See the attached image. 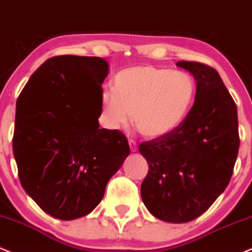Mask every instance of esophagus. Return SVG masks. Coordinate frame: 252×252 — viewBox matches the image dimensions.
I'll return each mask as SVG.
<instances>
[{
	"label": "esophagus",
	"mask_w": 252,
	"mask_h": 252,
	"mask_svg": "<svg viewBox=\"0 0 252 252\" xmlns=\"http://www.w3.org/2000/svg\"><path fill=\"white\" fill-rule=\"evenodd\" d=\"M128 144H129V150H131V152H137L138 145L134 140H133V139H129Z\"/></svg>",
	"instance_id": "obj_1"
}]
</instances>
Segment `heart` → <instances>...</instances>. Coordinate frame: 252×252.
I'll return each mask as SVG.
<instances>
[{
    "label": "heart",
    "instance_id": "heart-1",
    "mask_svg": "<svg viewBox=\"0 0 252 252\" xmlns=\"http://www.w3.org/2000/svg\"><path fill=\"white\" fill-rule=\"evenodd\" d=\"M196 95L189 73L153 66L126 68L115 75L112 91L101 94V119L111 129L127 125L129 114L141 134L157 138L184 123Z\"/></svg>",
    "mask_w": 252,
    "mask_h": 252
}]
</instances>
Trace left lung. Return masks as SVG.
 Listing matches in <instances>:
<instances>
[{"instance_id": "1", "label": "left lung", "mask_w": 252, "mask_h": 252, "mask_svg": "<svg viewBox=\"0 0 252 252\" xmlns=\"http://www.w3.org/2000/svg\"><path fill=\"white\" fill-rule=\"evenodd\" d=\"M197 84L184 123L168 134L139 145L149 173L141 184L147 210L167 223L196 220L223 193L239 149L237 107L214 68L179 61Z\"/></svg>"}]
</instances>
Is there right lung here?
Here are the masks:
<instances>
[{
  "mask_svg": "<svg viewBox=\"0 0 252 252\" xmlns=\"http://www.w3.org/2000/svg\"><path fill=\"white\" fill-rule=\"evenodd\" d=\"M107 61L61 55L32 73L16 103L13 151L22 188L52 217L93 211L129 155L118 129L99 128Z\"/></svg>",
  "mask_w": 252,
  "mask_h": 252,
  "instance_id": "right-lung-1",
  "label": "right lung"
}]
</instances>
